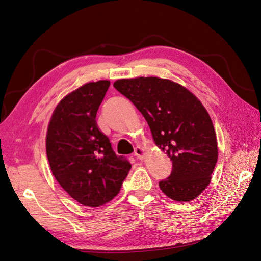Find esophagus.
Masks as SVG:
<instances>
[{"instance_id":"esophagus-1","label":"esophagus","mask_w":261,"mask_h":261,"mask_svg":"<svg viewBox=\"0 0 261 261\" xmlns=\"http://www.w3.org/2000/svg\"><path fill=\"white\" fill-rule=\"evenodd\" d=\"M135 156L139 160H144L146 158V150L141 147H137L135 149Z\"/></svg>"}]
</instances>
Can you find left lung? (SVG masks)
<instances>
[{"instance_id": "obj_1", "label": "left lung", "mask_w": 261, "mask_h": 261, "mask_svg": "<svg viewBox=\"0 0 261 261\" xmlns=\"http://www.w3.org/2000/svg\"><path fill=\"white\" fill-rule=\"evenodd\" d=\"M113 86L143 114L155 145L172 160L161 191L175 201L198 197L218 161L215 127L201 102L185 87L158 77L118 80Z\"/></svg>"}]
</instances>
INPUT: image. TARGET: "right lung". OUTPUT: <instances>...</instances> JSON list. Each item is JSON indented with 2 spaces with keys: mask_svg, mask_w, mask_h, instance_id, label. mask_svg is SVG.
Here are the masks:
<instances>
[{
  "mask_svg": "<svg viewBox=\"0 0 261 261\" xmlns=\"http://www.w3.org/2000/svg\"><path fill=\"white\" fill-rule=\"evenodd\" d=\"M109 87V81H99L68 93L55 108L46 133L55 179L72 198L93 208L114 198L132 168L115 154L96 122Z\"/></svg>",
  "mask_w": 261,
  "mask_h": 261,
  "instance_id": "obj_1",
  "label": "right lung"
}]
</instances>
